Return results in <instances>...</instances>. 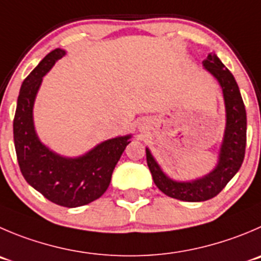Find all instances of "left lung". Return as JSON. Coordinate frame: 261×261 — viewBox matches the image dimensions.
<instances>
[{"label": "left lung", "mask_w": 261, "mask_h": 261, "mask_svg": "<svg viewBox=\"0 0 261 261\" xmlns=\"http://www.w3.org/2000/svg\"><path fill=\"white\" fill-rule=\"evenodd\" d=\"M202 66L219 83L225 109L224 133L213 170L195 179L175 180L165 174L150 148L146 147L148 169L159 190L169 197L188 202L206 201L217 196L240 170L246 148V110L234 76L214 52L207 55Z\"/></svg>", "instance_id": "8db88e82"}]
</instances>
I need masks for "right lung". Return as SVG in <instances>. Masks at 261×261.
Instances as JSON below:
<instances>
[{"label": "right lung", "instance_id": "obj_1", "mask_svg": "<svg viewBox=\"0 0 261 261\" xmlns=\"http://www.w3.org/2000/svg\"><path fill=\"white\" fill-rule=\"evenodd\" d=\"M65 55V49H54L24 79L15 111L14 143L27 182L54 203L78 207L106 192L132 135L109 138L79 156H64L42 142L34 126V102L43 76Z\"/></svg>", "mask_w": 261, "mask_h": 261}]
</instances>
